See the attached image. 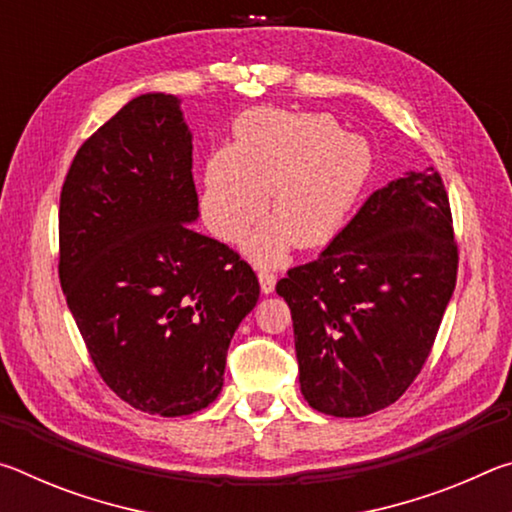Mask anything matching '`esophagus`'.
Listing matches in <instances>:
<instances>
[{"label":"esophagus","mask_w":512,"mask_h":512,"mask_svg":"<svg viewBox=\"0 0 512 512\" xmlns=\"http://www.w3.org/2000/svg\"><path fill=\"white\" fill-rule=\"evenodd\" d=\"M259 277V287H262V293H273L275 291V282L277 277L268 271H257Z\"/></svg>","instance_id":"34e87169"}]
</instances>
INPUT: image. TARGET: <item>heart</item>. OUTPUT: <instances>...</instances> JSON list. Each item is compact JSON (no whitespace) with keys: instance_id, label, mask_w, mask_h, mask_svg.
I'll list each match as a JSON object with an SVG mask.
<instances>
[{"instance_id":"1","label":"heart","mask_w":512,"mask_h":512,"mask_svg":"<svg viewBox=\"0 0 512 512\" xmlns=\"http://www.w3.org/2000/svg\"><path fill=\"white\" fill-rule=\"evenodd\" d=\"M372 173V149L359 135L343 133L325 112L250 110L235 124V142L207 155L201 216L225 244L246 235V253L262 266H277L291 246L320 248L345 228Z\"/></svg>"}]
</instances>
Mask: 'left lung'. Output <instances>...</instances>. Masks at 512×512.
I'll list each match as a JSON object with an SVG mask.
<instances>
[{"label":"left lung","mask_w":512,"mask_h":512,"mask_svg":"<svg viewBox=\"0 0 512 512\" xmlns=\"http://www.w3.org/2000/svg\"><path fill=\"white\" fill-rule=\"evenodd\" d=\"M458 246L440 173L377 189L314 262L275 291L311 409L363 418L400 400L427 361L456 287Z\"/></svg>","instance_id":"obj_1"}]
</instances>
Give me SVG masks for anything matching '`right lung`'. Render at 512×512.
<instances>
[{"label":"right lung","mask_w":512,"mask_h":512,"mask_svg":"<svg viewBox=\"0 0 512 512\" xmlns=\"http://www.w3.org/2000/svg\"><path fill=\"white\" fill-rule=\"evenodd\" d=\"M192 133L171 94L128 101L74 155L60 192V287L117 397L164 418L210 406L259 298L253 268L198 235Z\"/></svg>","instance_id":"right-lung-1"}]
</instances>
